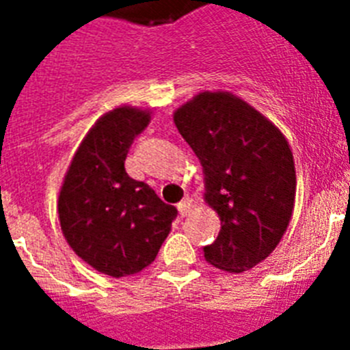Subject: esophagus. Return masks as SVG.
<instances>
[{"instance_id":"esophagus-1","label":"esophagus","mask_w":350,"mask_h":350,"mask_svg":"<svg viewBox=\"0 0 350 350\" xmlns=\"http://www.w3.org/2000/svg\"><path fill=\"white\" fill-rule=\"evenodd\" d=\"M192 208H194V200H192V198H185V200H181V202L178 203V211H180L181 218L189 216Z\"/></svg>"}]
</instances>
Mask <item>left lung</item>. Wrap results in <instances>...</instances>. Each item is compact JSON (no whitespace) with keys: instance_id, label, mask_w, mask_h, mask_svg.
<instances>
[{"instance_id":"8db88e82","label":"left lung","mask_w":350,"mask_h":350,"mask_svg":"<svg viewBox=\"0 0 350 350\" xmlns=\"http://www.w3.org/2000/svg\"><path fill=\"white\" fill-rule=\"evenodd\" d=\"M174 123L203 167V200L221 221L205 260L227 272L250 271L287 232L296 169L283 132L225 90H203L176 109Z\"/></svg>"}]
</instances>
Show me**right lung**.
<instances>
[{
    "label": "right lung",
    "instance_id": "add662e5",
    "mask_svg": "<svg viewBox=\"0 0 350 350\" xmlns=\"http://www.w3.org/2000/svg\"><path fill=\"white\" fill-rule=\"evenodd\" d=\"M150 114L131 105L105 112L74 152L57 196L67 243L107 276H131L150 265L178 214L125 170L126 152Z\"/></svg>",
    "mask_w": 350,
    "mask_h": 350
}]
</instances>
